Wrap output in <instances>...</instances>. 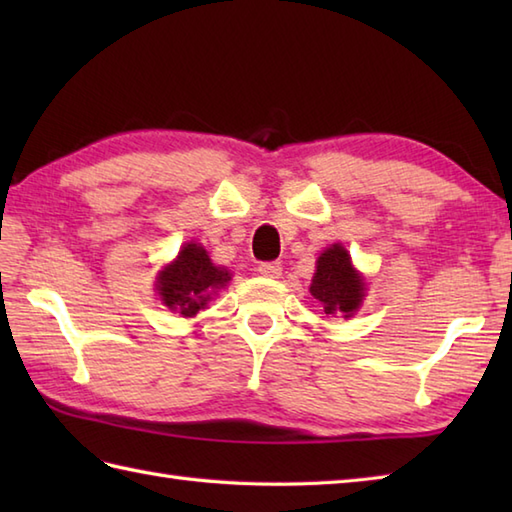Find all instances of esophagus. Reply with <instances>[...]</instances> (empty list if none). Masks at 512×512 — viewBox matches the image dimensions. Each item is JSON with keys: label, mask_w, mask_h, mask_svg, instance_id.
I'll list each match as a JSON object with an SVG mask.
<instances>
[{"label": "esophagus", "mask_w": 512, "mask_h": 512, "mask_svg": "<svg viewBox=\"0 0 512 512\" xmlns=\"http://www.w3.org/2000/svg\"><path fill=\"white\" fill-rule=\"evenodd\" d=\"M257 273L268 279H277L281 275V264L279 262H262L257 266Z\"/></svg>", "instance_id": "1"}]
</instances>
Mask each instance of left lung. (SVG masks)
Segmentation results:
<instances>
[{"label": "left lung", "mask_w": 512, "mask_h": 512, "mask_svg": "<svg viewBox=\"0 0 512 512\" xmlns=\"http://www.w3.org/2000/svg\"><path fill=\"white\" fill-rule=\"evenodd\" d=\"M365 284L350 262V255L341 244L323 250L317 259V273L312 277L310 295L317 299L325 314L341 312L352 317L363 301Z\"/></svg>", "instance_id": "8db88e82"}]
</instances>
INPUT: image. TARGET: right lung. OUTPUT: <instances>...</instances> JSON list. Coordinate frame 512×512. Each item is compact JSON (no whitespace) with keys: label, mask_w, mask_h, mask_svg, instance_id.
Here are the masks:
<instances>
[{"label":"right lung","mask_w":512,"mask_h":512,"mask_svg":"<svg viewBox=\"0 0 512 512\" xmlns=\"http://www.w3.org/2000/svg\"><path fill=\"white\" fill-rule=\"evenodd\" d=\"M231 281L226 268H217L198 244L182 246L178 259L158 277V295L165 306L178 310L182 317L198 314L215 290Z\"/></svg>","instance_id":"right-lung-1"}]
</instances>
